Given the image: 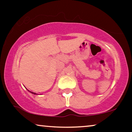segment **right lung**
<instances>
[{"mask_svg": "<svg viewBox=\"0 0 132 132\" xmlns=\"http://www.w3.org/2000/svg\"><path fill=\"white\" fill-rule=\"evenodd\" d=\"M28 91H29V92H30L31 93H32V94H35V95H37V94H36V93H33V92H31V91H29L28 90H27Z\"/></svg>", "mask_w": 132, "mask_h": 132, "instance_id": "obj_1", "label": "right lung"}]
</instances>
